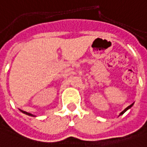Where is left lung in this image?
I'll list each match as a JSON object with an SVG mask.
<instances>
[{"label":"left lung","instance_id":"8db88e82","mask_svg":"<svg viewBox=\"0 0 147 147\" xmlns=\"http://www.w3.org/2000/svg\"><path fill=\"white\" fill-rule=\"evenodd\" d=\"M133 104H134V103H132L131 105H130L129 107H127L125 108V110H124V111H121V112L120 113V115H119V116H121V115H123V114L125 113V111H127L128 109H130V108H131V107H132V106H133Z\"/></svg>","mask_w":147,"mask_h":147}]
</instances>
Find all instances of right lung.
Returning <instances> with one entry per match:
<instances>
[{"label":"right lung","mask_w":147,"mask_h":147,"mask_svg":"<svg viewBox=\"0 0 147 147\" xmlns=\"http://www.w3.org/2000/svg\"><path fill=\"white\" fill-rule=\"evenodd\" d=\"M21 111H22V113H24V114H26V115H28V116H30V117H36V116H34V115H32V114H30L29 112H26V111H22L21 110Z\"/></svg>","instance_id":"right-lung-1"}]
</instances>
